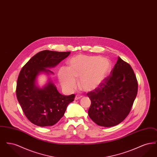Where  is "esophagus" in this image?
Wrapping results in <instances>:
<instances>
[{"label":"esophagus","instance_id":"34e87169","mask_svg":"<svg viewBox=\"0 0 157 157\" xmlns=\"http://www.w3.org/2000/svg\"><path fill=\"white\" fill-rule=\"evenodd\" d=\"M81 98H82V96H81V95H76L75 96V100H78V99H81Z\"/></svg>","mask_w":157,"mask_h":157}]
</instances>
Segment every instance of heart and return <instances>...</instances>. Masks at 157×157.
<instances>
[{
  "mask_svg": "<svg viewBox=\"0 0 157 157\" xmlns=\"http://www.w3.org/2000/svg\"><path fill=\"white\" fill-rule=\"evenodd\" d=\"M111 67L110 62L106 58L80 55L70 60L68 68L60 69L58 77L62 85L68 90H74L76 79H79L81 88L90 92L104 82Z\"/></svg>",
  "mask_w": 157,
  "mask_h": 157,
  "instance_id": "obj_1",
  "label": "heart"
}]
</instances>
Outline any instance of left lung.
<instances>
[{"mask_svg":"<svg viewBox=\"0 0 157 157\" xmlns=\"http://www.w3.org/2000/svg\"><path fill=\"white\" fill-rule=\"evenodd\" d=\"M138 92V82L129 64L121 58L97 89L87 94L91 104L90 118L99 126L111 127L119 124L131 110Z\"/></svg>","mask_w":157,"mask_h":157,"instance_id":"obj_1","label":"left lung"}]
</instances>
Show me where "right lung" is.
Returning a JSON list of instances; mask_svg holds the SVG:
<instances>
[{
	"label": "right lung",
	"instance_id": "right-lung-1",
	"mask_svg": "<svg viewBox=\"0 0 157 157\" xmlns=\"http://www.w3.org/2000/svg\"><path fill=\"white\" fill-rule=\"evenodd\" d=\"M70 52L45 50L33 56L21 69L17 81L16 97L26 118L39 127L52 126L63 116L75 95L60 94L51 81L43 88L36 85L40 72L53 74L46 68L56 67Z\"/></svg>",
	"mask_w": 157,
	"mask_h": 157
}]
</instances>
